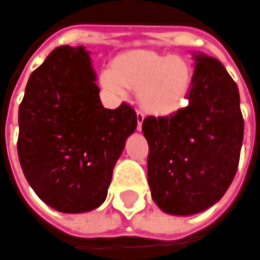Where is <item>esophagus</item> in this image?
<instances>
[{
    "mask_svg": "<svg viewBox=\"0 0 260 260\" xmlns=\"http://www.w3.org/2000/svg\"><path fill=\"white\" fill-rule=\"evenodd\" d=\"M144 113L142 112H137V129L141 131L142 129V122H144Z\"/></svg>",
    "mask_w": 260,
    "mask_h": 260,
    "instance_id": "esophagus-1",
    "label": "esophagus"
}]
</instances>
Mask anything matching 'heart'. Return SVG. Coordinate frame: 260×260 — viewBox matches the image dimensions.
Returning <instances> with one entry per match:
<instances>
[{
  "label": "heart",
  "instance_id": "1",
  "mask_svg": "<svg viewBox=\"0 0 260 260\" xmlns=\"http://www.w3.org/2000/svg\"><path fill=\"white\" fill-rule=\"evenodd\" d=\"M190 64L177 56L141 51L122 57L116 68L102 73V85L109 92L125 96L128 87L139 90L142 108L152 113L177 111L190 92Z\"/></svg>",
  "mask_w": 260,
  "mask_h": 260
}]
</instances>
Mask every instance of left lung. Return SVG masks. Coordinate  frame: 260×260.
<instances>
[{
	"label": "left lung",
	"instance_id": "left-lung-1",
	"mask_svg": "<svg viewBox=\"0 0 260 260\" xmlns=\"http://www.w3.org/2000/svg\"><path fill=\"white\" fill-rule=\"evenodd\" d=\"M192 56L188 105L142 122L151 196L175 216H191L219 202L235 178L243 142L237 85L217 58Z\"/></svg>",
	"mask_w": 260,
	"mask_h": 260
}]
</instances>
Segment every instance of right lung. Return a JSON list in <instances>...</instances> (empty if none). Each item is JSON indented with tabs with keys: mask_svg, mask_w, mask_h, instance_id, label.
I'll return each instance as SVG.
<instances>
[{
	"mask_svg": "<svg viewBox=\"0 0 260 260\" xmlns=\"http://www.w3.org/2000/svg\"><path fill=\"white\" fill-rule=\"evenodd\" d=\"M18 158L28 184L63 213L99 207L137 113L122 103L105 109L89 51L54 49L31 73L18 109Z\"/></svg>",
	"mask_w": 260,
	"mask_h": 260,
	"instance_id": "add662e5",
	"label": "right lung"
}]
</instances>
